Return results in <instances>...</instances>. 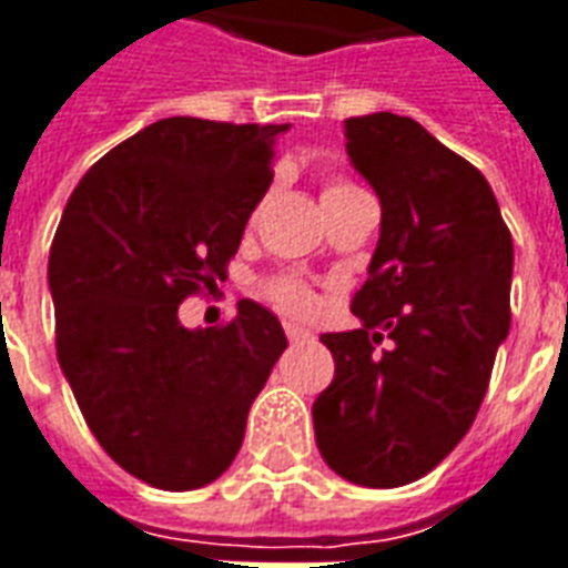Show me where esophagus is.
<instances>
[{
	"label": "esophagus",
	"instance_id": "1",
	"mask_svg": "<svg viewBox=\"0 0 568 568\" xmlns=\"http://www.w3.org/2000/svg\"><path fill=\"white\" fill-rule=\"evenodd\" d=\"M285 337L292 339V343H306V339H313V331H306V327L295 325V322H285Z\"/></svg>",
	"mask_w": 568,
	"mask_h": 568
}]
</instances>
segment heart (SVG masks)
Instances as JSON below:
<instances>
[{
  "label": "heart",
  "instance_id": "heart-1",
  "mask_svg": "<svg viewBox=\"0 0 568 568\" xmlns=\"http://www.w3.org/2000/svg\"><path fill=\"white\" fill-rule=\"evenodd\" d=\"M355 186L346 183V180H331L325 186V192H322V201L346 195ZM271 297L283 306V310H306V306H310V292H306V285L301 283V280H295V276H283V280L271 283Z\"/></svg>",
  "mask_w": 568,
  "mask_h": 568
}]
</instances>
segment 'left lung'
I'll list each match as a JSON object with an SVG mask.
<instances>
[{
	"label": "left lung",
	"mask_w": 568,
	"mask_h": 568,
	"mask_svg": "<svg viewBox=\"0 0 568 568\" xmlns=\"http://www.w3.org/2000/svg\"><path fill=\"white\" fill-rule=\"evenodd\" d=\"M352 168L379 195V243L352 301L361 327L322 334L334 382L313 403L325 464L352 485L427 476L466 436L508 337L515 246L481 171L397 113L346 120ZM382 338L389 343L376 349Z\"/></svg>",
	"instance_id": "obj_1"
}]
</instances>
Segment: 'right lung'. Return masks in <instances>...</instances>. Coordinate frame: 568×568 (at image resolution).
<instances>
[{
    "label": "right lung",
    "mask_w": 568,
    "mask_h": 568,
    "mask_svg": "<svg viewBox=\"0 0 568 568\" xmlns=\"http://www.w3.org/2000/svg\"><path fill=\"white\" fill-rule=\"evenodd\" d=\"M283 132L168 116L102 155L62 210L48 262L57 358L92 436L146 485L220 478L288 346L280 318L246 297L222 327L178 316L225 280Z\"/></svg>",
    "instance_id": "1"
}]
</instances>
